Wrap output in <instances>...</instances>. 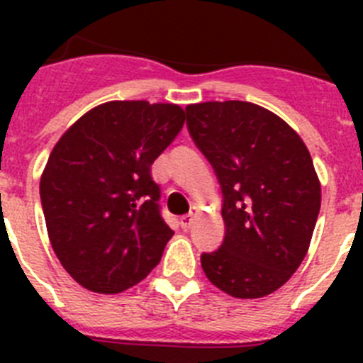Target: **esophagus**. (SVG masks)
I'll list each match as a JSON object with an SVG mask.
<instances>
[{
  "mask_svg": "<svg viewBox=\"0 0 363 363\" xmlns=\"http://www.w3.org/2000/svg\"><path fill=\"white\" fill-rule=\"evenodd\" d=\"M196 214H198V211H196V209H192L191 213L179 218V223H182V227H184L185 230L191 229L192 223H194V220H196Z\"/></svg>",
  "mask_w": 363,
  "mask_h": 363,
  "instance_id": "esophagus-1",
  "label": "esophagus"
}]
</instances>
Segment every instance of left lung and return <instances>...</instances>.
<instances>
[{"label": "left lung", "instance_id": "left-lung-1", "mask_svg": "<svg viewBox=\"0 0 363 363\" xmlns=\"http://www.w3.org/2000/svg\"><path fill=\"white\" fill-rule=\"evenodd\" d=\"M187 129L221 187L225 238L201 255L205 277L234 298L280 289L306 258L318 220V176L301 138L249 101L185 107Z\"/></svg>", "mask_w": 363, "mask_h": 363}]
</instances>
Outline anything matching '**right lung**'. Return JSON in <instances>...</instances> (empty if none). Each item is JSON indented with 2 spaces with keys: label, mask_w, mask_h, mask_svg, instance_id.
Returning <instances> with one entry per match:
<instances>
[{
  "label": "right lung",
  "mask_w": 363,
  "mask_h": 363,
  "mask_svg": "<svg viewBox=\"0 0 363 363\" xmlns=\"http://www.w3.org/2000/svg\"><path fill=\"white\" fill-rule=\"evenodd\" d=\"M185 111L108 101L60 138L40 182L47 230L65 271L85 289L116 294L152 271L174 230L150 165L174 142Z\"/></svg>",
  "instance_id": "1"
}]
</instances>
